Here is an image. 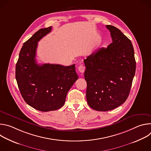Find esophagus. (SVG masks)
<instances>
[{
	"instance_id": "1",
	"label": "esophagus",
	"mask_w": 151,
	"mask_h": 151,
	"mask_svg": "<svg viewBox=\"0 0 151 151\" xmlns=\"http://www.w3.org/2000/svg\"><path fill=\"white\" fill-rule=\"evenodd\" d=\"M85 70V68L83 65H80L78 67V70L81 73H84Z\"/></svg>"
}]
</instances>
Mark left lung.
Segmentation results:
<instances>
[{
	"label": "left lung",
	"mask_w": 151,
	"mask_h": 151,
	"mask_svg": "<svg viewBox=\"0 0 151 151\" xmlns=\"http://www.w3.org/2000/svg\"><path fill=\"white\" fill-rule=\"evenodd\" d=\"M112 43L83 60L88 104L97 111H108L123 104L128 97L136 72L131 40L116 27L107 25Z\"/></svg>",
	"instance_id": "1"
}]
</instances>
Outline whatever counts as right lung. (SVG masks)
Instances as JSON below:
<instances>
[{"label": "right lung", "mask_w": 151, "mask_h": 151, "mask_svg": "<svg viewBox=\"0 0 151 151\" xmlns=\"http://www.w3.org/2000/svg\"><path fill=\"white\" fill-rule=\"evenodd\" d=\"M52 27L40 29L23 44L16 64L15 78L24 101L42 112L57 110L65 103L68 92L78 79L75 64H43L36 61L37 42Z\"/></svg>", "instance_id": "right-lung-1"}]
</instances>
